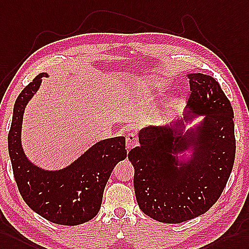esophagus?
<instances>
[{
  "instance_id": "esophagus-1",
  "label": "esophagus",
  "mask_w": 249,
  "mask_h": 249,
  "mask_svg": "<svg viewBox=\"0 0 249 249\" xmlns=\"http://www.w3.org/2000/svg\"><path fill=\"white\" fill-rule=\"evenodd\" d=\"M138 144V139L136 137V135L134 134V133H129L128 135H126V143H125V147L128 150L132 149L136 147V145Z\"/></svg>"
}]
</instances>
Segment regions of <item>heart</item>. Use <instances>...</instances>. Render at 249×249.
Instances as JSON below:
<instances>
[{
	"label": "heart",
	"mask_w": 249,
	"mask_h": 249,
	"mask_svg": "<svg viewBox=\"0 0 249 249\" xmlns=\"http://www.w3.org/2000/svg\"><path fill=\"white\" fill-rule=\"evenodd\" d=\"M141 82L143 87L152 90H160L162 89H165V84H166L165 81L153 75L143 77L141 80Z\"/></svg>",
	"instance_id": "obj_1"
}]
</instances>
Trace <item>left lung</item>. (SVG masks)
Masks as SVG:
<instances>
[{
    "label": "left lung",
    "mask_w": 249,
    "mask_h": 249,
    "mask_svg": "<svg viewBox=\"0 0 249 249\" xmlns=\"http://www.w3.org/2000/svg\"><path fill=\"white\" fill-rule=\"evenodd\" d=\"M184 116L138 131L129 152L139 208L152 219L178 224L208 211L220 197L235 155L233 110L213 77L191 72ZM203 118L195 126L187 123Z\"/></svg>",
    "instance_id": "left-lung-1"
}]
</instances>
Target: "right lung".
I'll return each instance as SVG.
<instances>
[{
	"instance_id": "add662e5",
	"label": "right lung",
	"mask_w": 249,
	"mask_h": 249,
	"mask_svg": "<svg viewBox=\"0 0 249 249\" xmlns=\"http://www.w3.org/2000/svg\"><path fill=\"white\" fill-rule=\"evenodd\" d=\"M43 77L50 75L41 72L16 100L8 133L11 166L23 199L36 213L59 225H80L98 213L113 169L126 157L125 138L97 142L70 165L57 170L36 165L24 152L22 124L25 107L37 94Z\"/></svg>"
}]
</instances>
